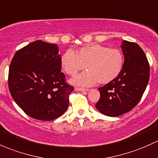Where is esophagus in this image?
I'll list each match as a JSON object with an SVG mask.
<instances>
[{
  "mask_svg": "<svg viewBox=\"0 0 158 158\" xmlns=\"http://www.w3.org/2000/svg\"><path fill=\"white\" fill-rule=\"evenodd\" d=\"M76 91H80V92H83V91H89L88 89H84V88H80V87H76L75 89Z\"/></svg>",
  "mask_w": 158,
  "mask_h": 158,
  "instance_id": "1",
  "label": "esophagus"
}]
</instances>
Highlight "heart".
Here are the masks:
<instances>
[{"label": "heart", "instance_id": "1", "mask_svg": "<svg viewBox=\"0 0 158 158\" xmlns=\"http://www.w3.org/2000/svg\"><path fill=\"white\" fill-rule=\"evenodd\" d=\"M123 64L119 50L100 44L85 46L75 52L69 50L61 58L62 70L69 75H75L84 68L87 70L71 80L72 84L80 86L111 82L120 74Z\"/></svg>", "mask_w": 158, "mask_h": 158}]
</instances>
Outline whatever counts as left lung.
<instances>
[{"mask_svg": "<svg viewBox=\"0 0 158 158\" xmlns=\"http://www.w3.org/2000/svg\"><path fill=\"white\" fill-rule=\"evenodd\" d=\"M120 47L124 56L118 77L99 87L98 111L109 117L128 112L138 104L146 89L150 68L145 52L137 44L123 40Z\"/></svg>", "mask_w": 158, "mask_h": 158, "instance_id": "8db88e82", "label": "left lung"}]
</instances>
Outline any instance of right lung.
Listing matches in <instances>:
<instances>
[{"mask_svg": "<svg viewBox=\"0 0 158 158\" xmlns=\"http://www.w3.org/2000/svg\"><path fill=\"white\" fill-rule=\"evenodd\" d=\"M61 68V55L55 44L35 40L15 53L9 69V89L28 116L52 120L65 112L74 87L65 83Z\"/></svg>", "mask_w": 158, "mask_h": 158, "instance_id": "right-lung-1", "label": "right lung"}]
</instances>
